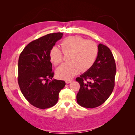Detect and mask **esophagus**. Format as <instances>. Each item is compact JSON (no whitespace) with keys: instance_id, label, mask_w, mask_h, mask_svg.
Segmentation results:
<instances>
[{"instance_id":"obj_1","label":"esophagus","mask_w":135,"mask_h":135,"mask_svg":"<svg viewBox=\"0 0 135 135\" xmlns=\"http://www.w3.org/2000/svg\"><path fill=\"white\" fill-rule=\"evenodd\" d=\"M72 81H73L72 80H67L65 81V82H66V84H69V83H71Z\"/></svg>"}]
</instances>
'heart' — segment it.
<instances>
[{"label":"heart","mask_w":135,"mask_h":135,"mask_svg":"<svg viewBox=\"0 0 135 135\" xmlns=\"http://www.w3.org/2000/svg\"><path fill=\"white\" fill-rule=\"evenodd\" d=\"M64 54H69V62L61 65L56 70V75L60 79L69 80L79 71H86L95 63L99 52L97 45L79 36H69L61 43ZM51 62L55 66L62 61V54L59 48L54 46L49 54Z\"/></svg>","instance_id":"obj_1"}]
</instances>
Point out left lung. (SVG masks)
<instances>
[{"mask_svg": "<svg viewBox=\"0 0 135 135\" xmlns=\"http://www.w3.org/2000/svg\"><path fill=\"white\" fill-rule=\"evenodd\" d=\"M98 48L99 52L93 66L76 78L80 87L76 95L77 103L87 108H96L104 103L115 85L116 65L112 53L103 44H99ZM87 79L91 81L86 82Z\"/></svg>", "mask_w": 135, "mask_h": 135, "instance_id": "left-lung-1", "label": "left lung"}]
</instances>
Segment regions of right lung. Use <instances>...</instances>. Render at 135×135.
I'll use <instances>...</instances> for the list:
<instances>
[{
  "label": "right lung",
  "instance_id": "1",
  "mask_svg": "<svg viewBox=\"0 0 135 135\" xmlns=\"http://www.w3.org/2000/svg\"><path fill=\"white\" fill-rule=\"evenodd\" d=\"M62 35V32H54L40 37L28 44L20 55L19 86L25 99L36 108L45 109L54 107L65 85L64 80H49L54 74L50 51Z\"/></svg>",
  "mask_w": 135,
  "mask_h": 135
}]
</instances>
